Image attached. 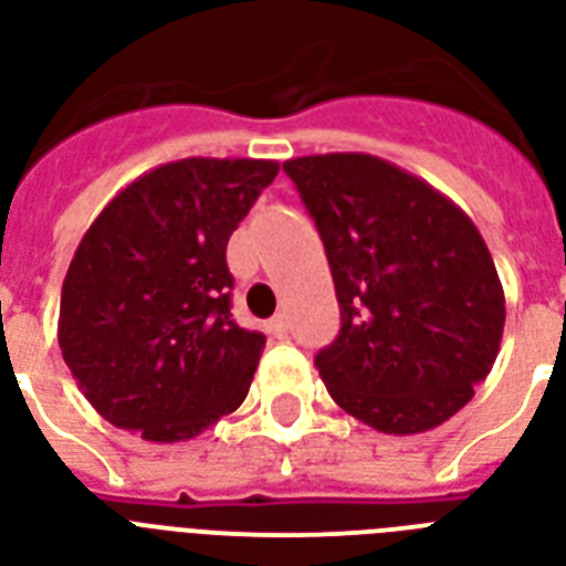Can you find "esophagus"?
<instances>
[{
	"instance_id": "1",
	"label": "esophagus",
	"mask_w": 566,
	"mask_h": 566,
	"mask_svg": "<svg viewBox=\"0 0 566 566\" xmlns=\"http://www.w3.org/2000/svg\"><path fill=\"white\" fill-rule=\"evenodd\" d=\"M266 332L273 337L287 335V317H284V314H275L273 319H266Z\"/></svg>"
}]
</instances>
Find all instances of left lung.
<instances>
[{"mask_svg": "<svg viewBox=\"0 0 566 566\" xmlns=\"http://www.w3.org/2000/svg\"><path fill=\"white\" fill-rule=\"evenodd\" d=\"M326 247L340 335L314 358L328 394L385 434L438 429L488 378L505 291L473 220L367 153L284 161Z\"/></svg>", "mask_w": 566, "mask_h": 566, "instance_id": "obj_1", "label": "left lung"}]
</instances>
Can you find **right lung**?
Returning a JSON list of instances; mask_svg holds the SVG:
<instances>
[{
  "label": "right lung",
  "instance_id": "add662e5",
  "mask_svg": "<svg viewBox=\"0 0 566 566\" xmlns=\"http://www.w3.org/2000/svg\"><path fill=\"white\" fill-rule=\"evenodd\" d=\"M275 172L264 158L161 164L84 231L61 287L57 344L111 426L179 443L247 399L266 340L231 319L226 247Z\"/></svg>",
  "mask_w": 566,
  "mask_h": 566
}]
</instances>
